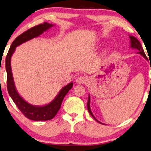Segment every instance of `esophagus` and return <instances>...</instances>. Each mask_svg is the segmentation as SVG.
<instances>
[{"instance_id":"1","label":"esophagus","mask_w":151,"mask_h":151,"mask_svg":"<svg viewBox=\"0 0 151 151\" xmlns=\"http://www.w3.org/2000/svg\"><path fill=\"white\" fill-rule=\"evenodd\" d=\"M87 79L86 78L83 76H80V77H78L76 79V82L77 83H79V84H83V83H85L86 82Z\"/></svg>"}]
</instances>
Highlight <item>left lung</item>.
Here are the masks:
<instances>
[{"label": "left lung", "instance_id": "8db88e82", "mask_svg": "<svg viewBox=\"0 0 151 151\" xmlns=\"http://www.w3.org/2000/svg\"><path fill=\"white\" fill-rule=\"evenodd\" d=\"M129 38H130V43H131L130 47L131 48H134V49H137V50H139V52H138L137 53H139L141 55H142L146 60H148V58H147L146 54H145V52H144V50H143L142 46H141V43L139 42V40H138L137 38L134 37V36H129ZM90 101H91V98H90V94H89V96H88V103H87V108H88V111L89 112L91 115L93 117V119H95L96 122H98L100 123V124H103V123L101 122L98 120V119H96L95 117H94V115H93V113H92L91 110V108H90Z\"/></svg>", "mask_w": 151, "mask_h": 151}]
</instances>
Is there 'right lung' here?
<instances>
[{
	"label": "right lung",
	"mask_w": 151,
	"mask_h": 151,
	"mask_svg": "<svg viewBox=\"0 0 151 151\" xmlns=\"http://www.w3.org/2000/svg\"><path fill=\"white\" fill-rule=\"evenodd\" d=\"M54 26L52 24L44 22L29 29L21 35L17 36L12 42L5 58V69L7 72V88L8 93L19 110L28 119L34 121H46L51 119L57 114L60 108L62 102L65 95L73 86V83L70 82L61 88L58 95L50 103L44 105H34L27 103L21 97L16 89L14 83L13 76L11 70V57L17 46L27 42L34 38L38 37L43 32Z\"/></svg>",
	"instance_id": "1"
}]
</instances>
